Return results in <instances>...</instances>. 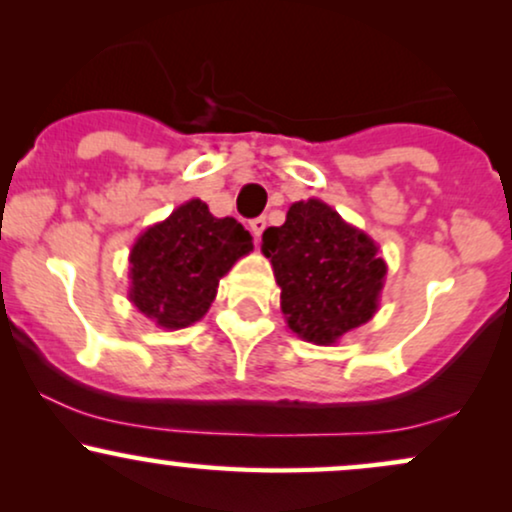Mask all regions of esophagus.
I'll return each instance as SVG.
<instances>
[{
    "label": "esophagus",
    "instance_id": "esophagus-1",
    "mask_svg": "<svg viewBox=\"0 0 512 512\" xmlns=\"http://www.w3.org/2000/svg\"><path fill=\"white\" fill-rule=\"evenodd\" d=\"M264 229H267V219H264V217H257V219L250 221V231H252V236H255V243H260V240H262Z\"/></svg>",
    "mask_w": 512,
    "mask_h": 512
}]
</instances>
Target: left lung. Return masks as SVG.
I'll use <instances>...</instances> for the list:
<instances>
[{
  "label": "left lung",
  "mask_w": 512,
  "mask_h": 512,
  "mask_svg": "<svg viewBox=\"0 0 512 512\" xmlns=\"http://www.w3.org/2000/svg\"><path fill=\"white\" fill-rule=\"evenodd\" d=\"M288 329L315 346H334L377 315L386 281L379 245L334 207L293 202L281 226L262 233Z\"/></svg>",
  "instance_id": "left-lung-1"
}]
</instances>
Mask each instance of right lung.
<instances>
[{"instance_id": "right-lung-1", "label": "right lung", "mask_w": 512, "mask_h": 512, "mask_svg": "<svg viewBox=\"0 0 512 512\" xmlns=\"http://www.w3.org/2000/svg\"><path fill=\"white\" fill-rule=\"evenodd\" d=\"M250 252L252 236L243 224L214 217L193 197L135 238L128 300L157 329H186L207 315L221 276Z\"/></svg>"}]
</instances>
